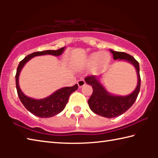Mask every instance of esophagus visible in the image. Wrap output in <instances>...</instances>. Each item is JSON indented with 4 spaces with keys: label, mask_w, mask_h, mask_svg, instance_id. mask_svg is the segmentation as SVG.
Returning a JSON list of instances; mask_svg holds the SVG:
<instances>
[{
    "label": "esophagus",
    "mask_w": 158,
    "mask_h": 158,
    "mask_svg": "<svg viewBox=\"0 0 158 158\" xmlns=\"http://www.w3.org/2000/svg\"><path fill=\"white\" fill-rule=\"evenodd\" d=\"M85 81L83 79H81L80 80H79L78 82H77V84H78L79 88L84 86V85H85Z\"/></svg>",
    "instance_id": "1"
}]
</instances>
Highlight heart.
Returning a JSON list of instances; mask_svg holds the SVG:
<instances>
[{
	"mask_svg": "<svg viewBox=\"0 0 158 158\" xmlns=\"http://www.w3.org/2000/svg\"><path fill=\"white\" fill-rule=\"evenodd\" d=\"M111 60L110 54L105 52H93L88 58L87 63L90 66L95 65L98 69H102L109 65Z\"/></svg>",
	"mask_w": 158,
	"mask_h": 158,
	"instance_id": "obj_1",
	"label": "heart"
}]
</instances>
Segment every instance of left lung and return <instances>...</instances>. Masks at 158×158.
<instances>
[{"label":"left lung","mask_w":158,"mask_h":158,"mask_svg":"<svg viewBox=\"0 0 158 158\" xmlns=\"http://www.w3.org/2000/svg\"><path fill=\"white\" fill-rule=\"evenodd\" d=\"M114 60H125L132 64L137 72L138 84L132 93L127 96L110 95L99 81L98 77L89 75L85 77V81L93 88V93L89 99V107L95 114L105 118H115L124 114L135 103L140 90L141 77L138 61L125 52L110 50Z\"/></svg>","instance_id":"left-lung-1"}]
</instances>
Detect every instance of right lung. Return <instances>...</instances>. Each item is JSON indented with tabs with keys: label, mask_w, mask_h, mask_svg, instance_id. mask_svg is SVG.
Returning a JSON list of instances; mask_svg holds the SVG:
<instances>
[{
	"label": "right lung",
	"mask_w": 158,
	"mask_h": 158,
	"mask_svg": "<svg viewBox=\"0 0 158 158\" xmlns=\"http://www.w3.org/2000/svg\"><path fill=\"white\" fill-rule=\"evenodd\" d=\"M64 49H65V47L60 48L58 50H45L42 52L32 53L26 56L22 60H21L19 64L17 73L15 75L17 94L23 105L28 111H30L35 116L40 118H50L60 113L65 109L71 93L78 89V85L75 84L71 87L63 88L58 90L57 91L47 98L42 99V100H34L26 96L20 89L19 85V76L20 72L23 65L34 56L47 54L60 56L63 52Z\"/></svg>",
	"instance_id": "add662e5"
}]
</instances>
